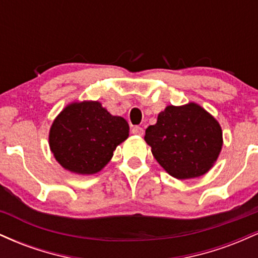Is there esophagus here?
<instances>
[{
  "label": "esophagus",
  "mask_w": 258,
  "mask_h": 258,
  "mask_svg": "<svg viewBox=\"0 0 258 258\" xmlns=\"http://www.w3.org/2000/svg\"><path fill=\"white\" fill-rule=\"evenodd\" d=\"M131 132L133 135H137V136H143L144 135V130L139 126H133Z\"/></svg>",
  "instance_id": "1"
}]
</instances>
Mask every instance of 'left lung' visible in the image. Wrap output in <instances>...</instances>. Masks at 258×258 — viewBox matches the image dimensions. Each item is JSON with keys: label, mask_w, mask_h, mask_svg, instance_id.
Wrapping results in <instances>:
<instances>
[{"label": "left lung", "mask_w": 258, "mask_h": 258, "mask_svg": "<svg viewBox=\"0 0 258 258\" xmlns=\"http://www.w3.org/2000/svg\"><path fill=\"white\" fill-rule=\"evenodd\" d=\"M144 139L156 161L177 179L200 177L214 166L223 139L218 121L195 103L168 105Z\"/></svg>", "instance_id": "obj_1"}]
</instances>
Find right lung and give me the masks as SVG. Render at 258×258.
<instances>
[{
    "instance_id": "obj_1",
    "label": "right lung",
    "mask_w": 258,
    "mask_h": 258,
    "mask_svg": "<svg viewBox=\"0 0 258 258\" xmlns=\"http://www.w3.org/2000/svg\"><path fill=\"white\" fill-rule=\"evenodd\" d=\"M130 126L99 102H75L67 105L49 130V148L65 170L78 174L99 172L112 153L128 137Z\"/></svg>"
}]
</instances>
